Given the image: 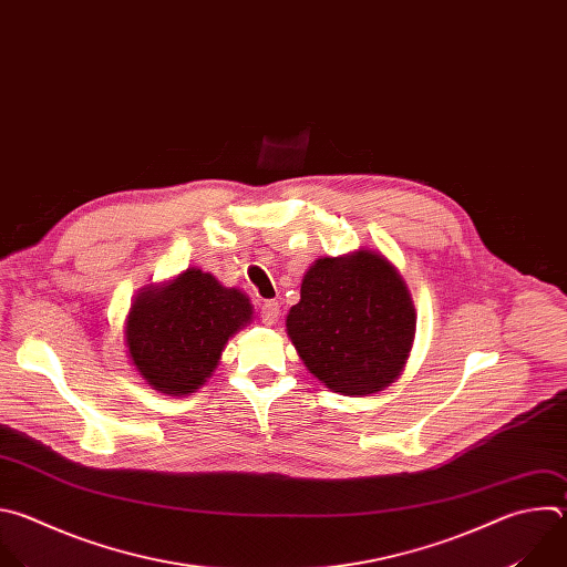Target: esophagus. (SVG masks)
Segmentation results:
<instances>
[{"mask_svg":"<svg viewBox=\"0 0 567 567\" xmlns=\"http://www.w3.org/2000/svg\"><path fill=\"white\" fill-rule=\"evenodd\" d=\"M279 315H281V310H279V301L268 299V301H264V303H261V321H264L266 326L277 323Z\"/></svg>","mask_w":567,"mask_h":567,"instance_id":"34e87169","label":"esophagus"}]
</instances>
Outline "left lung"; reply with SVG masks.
<instances>
[{
  "mask_svg": "<svg viewBox=\"0 0 567 567\" xmlns=\"http://www.w3.org/2000/svg\"><path fill=\"white\" fill-rule=\"evenodd\" d=\"M292 344L334 393L369 395L402 371L415 334V308L398 270L378 252L319 259L286 319Z\"/></svg>",
  "mask_w": 567,
  "mask_h": 567,
  "instance_id": "8db88e82",
  "label": "left lung"
}]
</instances>
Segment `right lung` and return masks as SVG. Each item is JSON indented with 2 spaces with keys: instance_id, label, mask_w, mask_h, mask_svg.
Returning a JSON list of instances; mask_svg holds the SVG:
<instances>
[{
  "instance_id": "add662e5",
  "label": "right lung",
  "mask_w": 567,
  "mask_h": 567,
  "mask_svg": "<svg viewBox=\"0 0 567 567\" xmlns=\"http://www.w3.org/2000/svg\"><path fill=\"white\" fill-rule=\"evenodd\" d=\"M252 319L250 299L212 275L187 270L143 292L127 319V349L138 373L169 395L194 393L216 369L228 339Z\"/></svg>"
}]
</instances>
